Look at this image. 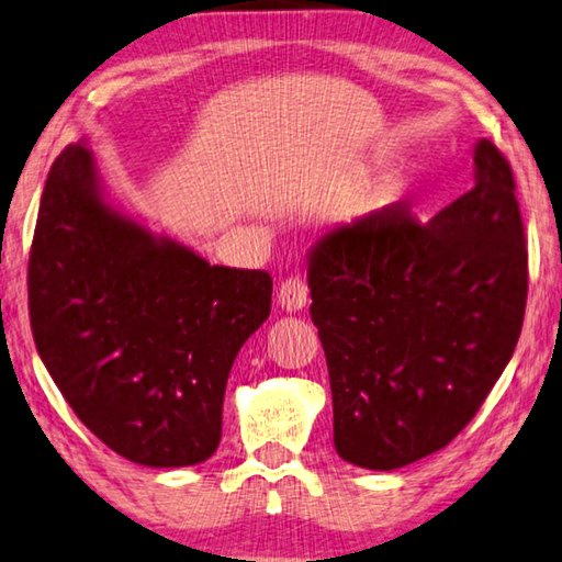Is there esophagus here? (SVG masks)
I'll list each match as a JSON object with an SVG mask.
<instances>
[{"label": "esophagus", "instance_id": "esophagus-1", "mask_svg": "<svg viewBox=\"0 0 562 562\" xmlns=\"http://www.w3.org/2000/svg\"><path fill=\"white\" fill-rule=\"evenodd\" d=\"M276 303H279L281 311L286 313H296L303 311L308 303V286L301 276H289L286 281L279 286V296H276Z\"/></svg>", "mask_w": 562, "mask_h": 562}]
</instances>
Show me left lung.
Instances as JSON below:
<instances>
[{
    "mask_svg": "<svg viewBox=\"0 0 562 562\" xmlns=\"http://www.w3.org/2000/svg\"><path fill=\"white\" fill-rule=\"evenodd\" d=\"M340 459L392 471L464 429L514 356L528 251L498 147L474 145V190L425 226L385 206L308 251Z\"/></svg>",
    "mask_w": 562,
    "mask_h": 562,
    "instance_id": "obj_1",
    "label": "left lung"
}]
</instances>
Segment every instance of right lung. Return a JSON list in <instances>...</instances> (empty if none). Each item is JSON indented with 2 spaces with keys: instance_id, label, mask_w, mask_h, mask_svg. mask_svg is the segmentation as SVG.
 Segmentation results:
<instances>
[{
  "instance_id": "1",
  "label": "right lung",
  "mask_w": 562,
  "mask_h": 562,
  "mask_svg": "<svg viewBox=\"0 0 562 562\" xmlns=\"http://www.w3.org/2000/svg\"><path fill=\"white\" fill-rule=\"evenodd\" d=\"M266 271L212 266L108 200L88 140L56 157L29 256L38 356L76 417L143 467L222 439L236 352L271 313Z\"/></svg>"
}]
</instances>
